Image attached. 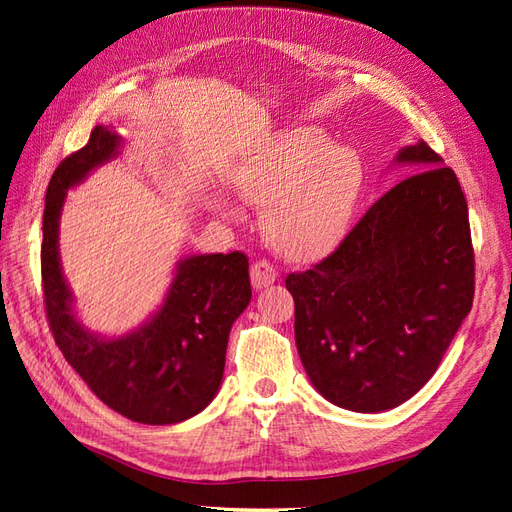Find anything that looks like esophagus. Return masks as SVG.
<instances>
[{
	"instance_id": "34e87169",
	"label": "esophagus",
	"mask_w": 512,
	"mask_h": 512,
	"mask_svg": "<svg viewBox=\"0 0 512 512\" xmlns=\"http://www.w3.org/2000/svg\"><path fill=\"white\" fill-rule=\"evenodd\" d=\"M277 280V271L267 260H258L252 265V284L254 288H267Z\"/></svg>"
}]
</instances>
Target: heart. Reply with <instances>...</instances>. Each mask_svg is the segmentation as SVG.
Here are the masks:
<instances>
[{"label": "heart", "instance_id": "b5f03b06", "mask_svg": "<svg viewBox=\"0 0 512 512\" xmlns=\"http://www.w3.org/2000/svg\"><path fill=\"white\" fill-rule=\"evenodd\" d=\"M232 185L247 203L265 207L262 226L284 256L312 260L344 239L365 185L359 153L331 145L327 132L299 126L277 132L247 156ZM226 220L239 209L224 198L211 205Z\"/></svg>", "mask_w": 512, "mask_h": 512}]
</instances>
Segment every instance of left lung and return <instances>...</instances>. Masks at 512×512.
Instances as JSON below:
<instances>
[{
    "instance_id": "8db88e82",
    "label": "left lung",
    "mask_w": 512,
    "mask_h": 512,
    "mask_svg": "<svg viewBox=\"0 0 512 512\" xmlns=\"http://www.w3.org/2000/svg\"><path fill=\"white\" fill-rule=\"evenodd\" d=\"M393 162L421 173L376 200L333 254L286 277L314 389L365 414L423 389L474 299L468 203L455 173L425 141Z\"/></svg>"
}]
</instances>
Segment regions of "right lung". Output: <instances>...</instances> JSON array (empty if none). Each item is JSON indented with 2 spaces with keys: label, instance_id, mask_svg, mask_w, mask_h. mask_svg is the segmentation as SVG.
I'll list each match as a JSON object with an SVG mask.
<instances>
[{
  "label": "right lung",
  "instance_id": "add662e5",
  "mask_svg": "<svg viewBox=\"0 0 512 512\" xmlns=\"http://www.w3.org/2000/svg\"><path fill=\"white\" fill-rule=\"evenodd\" d=\"M121 136L96 126L57 166L44 200L42 286L55 344L104 404L143 425H173L218 395L228 335L250 305V262L241 252L181 258L162 305L141 327L104 337L83 327L61 271L59 218L68 190L119 156Z\"/></svg>",
  "mask_w": 512,
  "mask_h": 512
}]
</instances>
